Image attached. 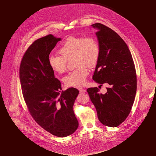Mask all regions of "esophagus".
I'll return each mask as SVG.
<instances>
[{"mask_svg":"<svg viewBox=\"0 0 156 156\" xmlns=\"http://www.w3.org/2000/svg\"><path fill=\"white\" fill-rule=\"evenodd\" d=\"M78 90L80 91V92L81 93H85L86 91V90L85 89H83V88H79Z\"/></svg>","mask_w":156,"mask_h":156,"instance_id":"obj_1","label":"esophagus"}]
</instances>
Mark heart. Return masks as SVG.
Masks as SVG:
<instances>
[{
    "instance_id": "obj_1",
    "label": "heart",
    "mask_w": 156,
    "mask_h": 156,
    "mask_svg": "<svg viewBox=\"0 0 156 156\" xmlns=\"http://www.w3.org/2000/svg\"><path fill=\"white\" fill-rule=\"evenodd\" d=\"M59 54L49 57L48 63L51 70L59 74L65 73L67 60L74 58L75 70L70 72L64 78L67 86L80 87L85 83L89 74V67L97 63L100 54V47L97 38L93 36L85 37H70L58 50Z\"/></svg>"
}]
</instances>
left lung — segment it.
Here are the masks:
<instances>
[{"mask_svg": "<svg viewBox=\"0 0 156 156\" xmlns=\"http://www.w3.org/2000/svg\"><path fill=\"white\" fill-rule=\"evenodd\" d=\"M97 28L100 54L93 76L102 86L109 84L105 94L97 87L87 89L103 125L117 127L131 112L137 90V76L131 52L126 43L114 30L102 24L91 25Z\"/></svg>", "mask_w": 156, "mask_h": 156, "instance_id": "1", "label": "left lung"}]
</instances>
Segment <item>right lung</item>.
Returning <instances> with one entry per match:
<instances>
[{"instance_id": "right-lung-1", "label": "right lung", "mask_w": 156, "mask_h": 156, "mask_svg": "<svg viewBox=\"0 0 156 156\" xmlns=\"http://www.w3.org/2000/svg\"><path fill=\"white\" fill-rule=\"evenodd\" d=\"M60 41L51 34L35 41L24 54L19 78L25 103L35 122L52 135L65 137L78 127L73 106L79 91L70 87L61 92V82L49 66L50 53Z\"/></svg>"}]
</instances>
